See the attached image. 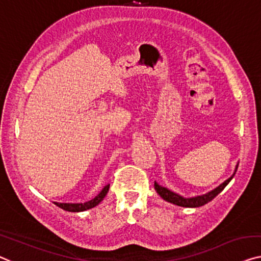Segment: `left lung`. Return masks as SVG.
<instances>
[{"label":"left lung","mask_w":261,"mask_h":261,"mask_svg":"<svg viewBox=\"0 0 261 261\" xmlns=\"http://www.w3.org/2000/svg\"><path fill=\"white\" fill-rule=\"evenodd\" d=\"M237 169H238V166H237ZM237 169L234 171V173H233V176L236 174ZM233 176L228 178L227 180H225L223 184L218 186V188L213 190V191L206 193V194H203V196H198V197H193V198L181 197V196H179V194L170 191L169 189L163 188V186L158 185L155 181H154V190L157 191L159 196L163 198V199L169 201V203L176 204L178 206H182V207H199V206H203L205 204H207L208 201H211L213 198H216L218 194L223 191V190L225 189V186H226L228 182L231 181Z\"/></svg>","instance_id":"8db88e82"}]
</instances>
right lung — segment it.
<instances>
[{
    "mask_svg": "<svg viewBox=\"0 0 261 261\" xmlns=\"http://www.w3.org/2000/svg\"><path fill=\"white\" fill-rule=\"evenodd\" d=\"M109 188H110V185H107L104 186V189L100 191V193L98 196H96L93 199L87 201V203H83V204H67V203H55L58 207L65 210V211H69V212H82V211H85V210H89V208H92L95 207L96 205H98L100 201L104 199V197L107 196V193L109 191Z\"/></svg>",
    "mask_w": 261,
    "mask_h": 261,
    "instance_id": "add662e5",
    "label": "right lung"
}]
</instances>
